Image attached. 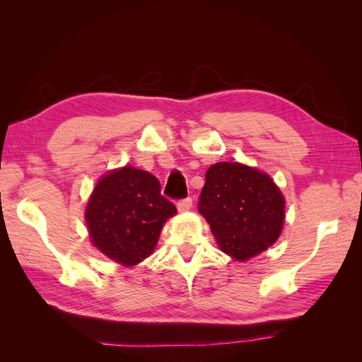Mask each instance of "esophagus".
<instances>
[{
    "mask_svg": "<svg viewBox=\"0 0 362 362\" xmlns=\"http://www.w3.org/2000/svg\"><path fill=\"white\" fill-rule=\"evenodd\" d=\"M192 198H184V199H180L178 202H177V206H178V210L180 211H187V210H190L192 208Z\"/></svg>",
    "mask_w": 362,
    "mask_h": 362,
    "instance_id": "1",
    "label": "esophagus"
}]
</instances>
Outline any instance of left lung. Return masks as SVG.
<instances>
[{"mask_svg": "<svg viewBox=\"0 0 362 362\" xmlns=\"http://www.w3.org/2000/svg\"><path fill=\"white\" fill-rule=\"evenodd\" d=\"M286 201L269 175L240 163L206 170L198 210L225 254L245 261L276 242Z\"/></svg>", "mask_w": 362, "mask_h": 362, "instance_id": "obj_1", "label": "left lung"}]
</instances>
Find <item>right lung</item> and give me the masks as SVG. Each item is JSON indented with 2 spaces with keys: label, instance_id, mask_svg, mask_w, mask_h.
<instances>
[{
  "label": "right lung",
  "instance_id": "1",
  "mask_svg": "<svg viewBox=\"0 0 362 362\" xmlns=\"http://www.w3.org/2000/svg\"><path fill=\"white\" fill-rule=\"evenodd\" d=\"M175 213L177 206L161 194L154 175L125 166L96 184L86 222L103 254L134 266L152 254L164 222Z\"/></svg>",
  "mask_w": 362,
  "mask_h": 362
}]
</instances>
